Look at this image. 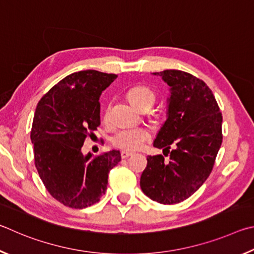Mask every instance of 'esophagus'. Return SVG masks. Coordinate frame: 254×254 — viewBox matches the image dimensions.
<instances>
[{
	"label": "esophagus",
	"mask_w": 254,
	"mask_h": 254,
	"mask_svg": "<svg viewBox=\"0 0 254 254\" xmlns=\"http://www.w3.org/2000/svg\"><path fill=\"white\" fill-rule=\"evenodd\" d=\"M132 155V153H130V152H126V150H123L122 152V158H128L129 156H131Z\"/></svg>",
	"instance_id": "34e87169"
}]
</instances>
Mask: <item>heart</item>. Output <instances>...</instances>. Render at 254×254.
Returning <instances> with one entry per match:
<instances>
[{"mask_svg": "<svg viewBox=\"0 0 254 254\" xmlns=\"http://www.w3.org/2000/svg\"><path fill=\"white\" fill-rule=\"evenodd\" d=\"M128 100L132 106L139 110L150 108L156 100V92L145 84H137L127 91ZM108 107L104 110V118L108 117ZM149 132L144 128H126L116 132L111 138V143L115 147L124 150H137L149 139Z\"/></svg>", "mask_w": 254, "mask_h": 254, "instance_id": "b5f03b06", "label": "heart"}]
</instances>
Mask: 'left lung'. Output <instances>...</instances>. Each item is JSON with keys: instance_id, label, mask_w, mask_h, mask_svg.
<instances>
[{"instance_id": "1", "label": "left lung", "mask_w": 254, "mask_h": 254, "mask_svg": "<svg viewBox=\"0 0 254 254\" xmlns=\"http://www.w3.org/2000/svg\"><path fill=\"white\" fill-rule=\"evenodd\" d=\"M154 74L171 87L167 119L154 141L170 158L148 156L140 188L155 202L175 204L193 195L210 176L223 138L222 114L203 80L181 70Z\"/></svg>"}]
</instances>
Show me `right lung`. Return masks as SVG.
<instances>
[{
    "mask_svg": "<svg viewBox=\"0 0 254 254\" xmlns=\"http://www.w3.org/2000/svg\"><path fill=\"white\" fill-rule=\"evenodd\" d=\"M115 73L84 70L66 75L53 86L35 109L31 140L39 176L53 198L71 208L100 201L108 174L122 159L119 150L83 156L87 136L100 125L101 92Z\"/></svg>",
    "mask_w": 254,
    "mask_h": 254,
    "instance_id": "obj_1",
    "label": "right lung"
}]
</instances>
